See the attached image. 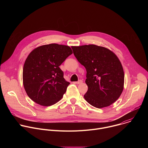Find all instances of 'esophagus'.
<instances>
[{
  "mask_svg": "<svg viewBox=\"0 0 148 148\" xmlns=\"http://www.w3.org/2000/svg\"><path fill=\"white\" fill-rule=\"evenodd\" d=\"M82 82V80H79V81H77V82H75V83L77 84H81Z\"/></svg>",
  "mask_w": 148,
  "mask_h": 148,
  "instance_id": "obj_1",
  "label": "esophagus"
}]
</instances>
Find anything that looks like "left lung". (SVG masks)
<instances>
[{
	"label": "left lung",
	"mask_w": 148,
	"mask_h": 148,
	"mask_svg": "<svg viewBox=\"0 0 148 148\" xmlns=\"http://www.w3.org/2000/svg\"><path fill=\"white\" fill-rule=\"evenodd\" d=\"M73 53L87 71L88 91L85 99L93 107L110 106L121 96L124 86V72L116 54L94 45L71 47Z\"/></svg>",
	"instance_id": "left-lung-1"
}]
</instances>
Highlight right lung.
<instances>
[{
	"label": "right lung",
	"instance_id": "add662e5",
	"mask_svg": "<svg viewBox=\"0 0 148 148\" xmlns=\"http://www.w3.org/2000/svg\"><path fill=\"white\" fill-rule=\"evenodd\" d=\"M72 53L69 46L56 43L39 46L30 52L23 66V82L31 99L49 107L62 98L70 82L59 66Z\"/></svg>",
	"mask_w": 148,
	"mask_h": 148
}]
</instances>
